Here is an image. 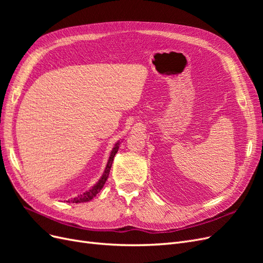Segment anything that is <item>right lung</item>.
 Instances as JSON below:
<instances>
[{"instance_id":"obj_1","label":"right lung","mask_w":263,"mask_h":263,"mask_svg":"<svg viewBox=\"0 0 263 263\" xmlns=\"http://www.w3.org/2000/svg\"><path fill=\"white\" fill-rule=\"evenodd\" d=\"M118 148H119V141H117L116 144L114 145L112 151H110V155H109V158H108V161L106 163V166H105V170L104 172H103L101 179L95 183V184L89 190V191H85V192L81 195H79L78 197L73 198V200H71V203H83V202H90L92 198H94L95 196H97L99 194L100 191L103 189V186H104L105 182L108 178V174H109V170H110V166H112V163H113V160H114V157L115 155L117 154L118 151ZM70 202V201H69Z\"/></svg>"}]
</instances>
